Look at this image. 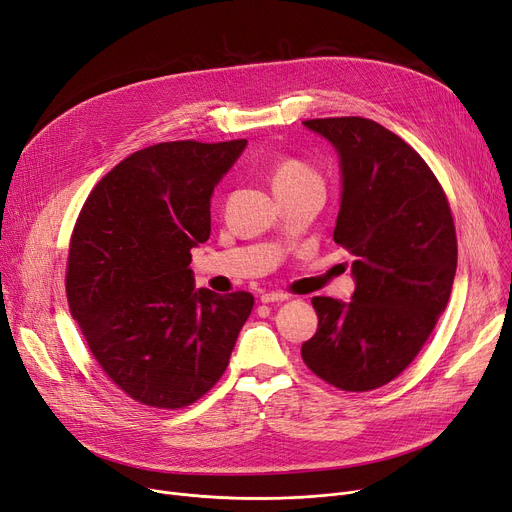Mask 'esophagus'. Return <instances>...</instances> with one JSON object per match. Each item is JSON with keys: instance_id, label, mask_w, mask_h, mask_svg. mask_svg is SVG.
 I'll return each instance as SVG.
<instances>
[{"instance_id": "esophagus-1", "label": "esophagus", "mask_w": 512, "mask_h": 512, "mask_svg": "<svg viewBox=\"0 0 512 512\" xmlns=\"http://www.w3.org/2000/svg\"><path fill=\"white\" fill-rule=\"evenodd\" d=\"M288 299V295L286 293H263L261 295V301L263 303H282V301H286Z\"/></svg>"}]
</instances>
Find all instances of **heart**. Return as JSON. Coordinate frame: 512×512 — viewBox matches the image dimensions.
<instances>
[{"instance_id":"heart-1","label":"heart","mask_w":512,"mask_h":512,"mask_svg":"<svg viewBox=\"0 0 512 512\" xmlns=\"http://www.w3.org/2000/svg\"><path fill=\"white\" fill-rule=\"evenodd\" d=\"M307 180H320V177L314 169L307 167L305 163H301L297 159L280 161L272 171V182H274L276 190L293 186V184H301V182H307Z\"/></svg>"}]
</instances>
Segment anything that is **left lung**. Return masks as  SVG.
Instances as JSON below:
<instances>
[{"label": "left lung", "instance_id": "8db88e82", "mask_svg": "<svg viewBox=\"0 0 512 512\" xmlns=\"http://www.w3.org/2000/svg\"><path fill=\"white\" fill-rule=\"evenodd\" d=\"M341 157L332 238L355 261L349 303L314 297L305 366L341 391H372L402 374L446 309L458 261L450 203L420 154L364 117L303 121Z\"/></svg>", "mask_w": 512, "mask_h": 512}]
</instances>
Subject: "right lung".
<instances>
[{
	"label": "right lung",
	"instance_id": "right-lung-1",
	"mask_svg": "<svg viewBox=\"0 0 512 512\" xmlns=\"http://www.w3.org/2000/svg\"><path fill=\"white\" fill-rule=\"evenodd\" d=\"M247 140L161 142L110 169L77 217L66 299L106 376L136 402L177 410L226 372L253 295L194 288L211 194Z\"/></svg>",
	"mask_w": 512,
	"mask_h": 512
}]
</instances>
